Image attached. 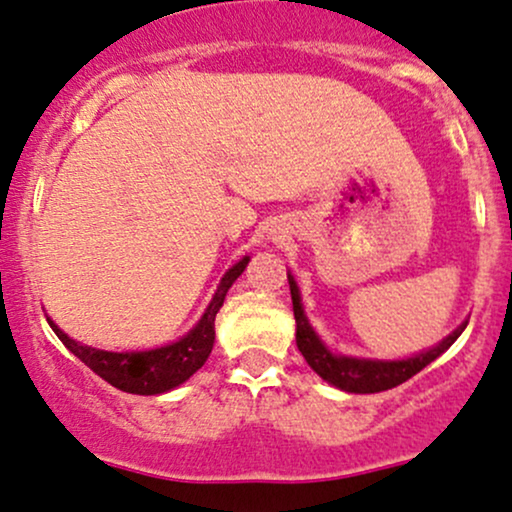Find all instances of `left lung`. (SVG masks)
Here are the masks:
<instances>
[{
  "label": "left lung",
  "mask_w": 512,
  "mask_h": 512,
  "mask_svg": "<svg viewBox=\"0 0 512 512\" xmlns=\"http://www.w3.org/2000/svg\"><path fill=\"white\" fill-rule=\"evenodd\" d=\"M288 283H291L293 315H295V324H298V329H295V343H298V350L303 353L307 365L315 369L319 377L329 381V384H334L336 389H343L350 393H379L403 384V381L415 377L417 372H422V369L427 367L429 362H434L441 353H446V350L455 343V338L463 334V329L467 326V322L460 324L451 336L443 338L439 346L427 350V353L408 357V360L381 362V360H357V357L334 355L324 348V343L319 341L315 331H312V326L307 324L303 303H300L298 286H295L291 274H288Z\"/></svg>",
  "instance_id": "1"
}]
</instances>
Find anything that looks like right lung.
Returning a JSON list of instances; mask_svg holds the SVG:
<instances>
[{
    "mask_svg": "<svg viewBox=\"0 0 512 512\" xmlns=\"http://www.w3.org/2000/svg\"><path fill=\"white\" fill-rule=\"evenodd\" d=\"M248 262L250 257H243L238 264H233L221 279L212 303H209L200 322L195 324V329L188 336H183L181 341L171 343V346L143 350V353H107V350L80 346V343L66 336L57 324L49 322V319L47 322L54 334L59 336V341L80 362H85L97 377L112 384L114 389L135 393V396H157V393L176 389L178 384L193 377L197 369L205 365L214 346V317H217L219 307L224 305V298L233 281L243 274Z\"/></svg>",
    "mask_w": 512,
    "mask_h": 512,
    "instance_id": "1",
    "label": "right lung"
}]
</instances>
